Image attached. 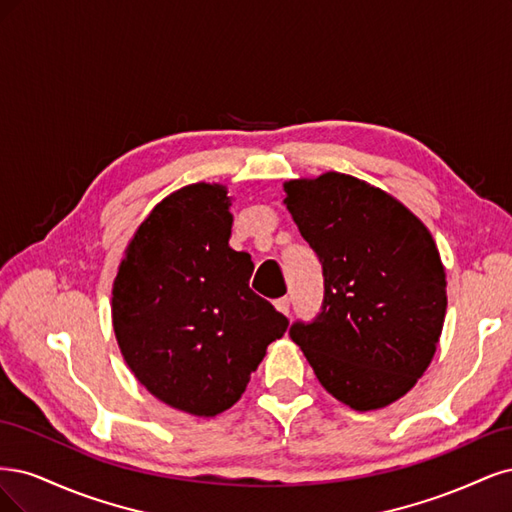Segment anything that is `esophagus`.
<instances>
[{"label":"esophagus","instance_id":"34e87169","mask_svg":"<svg viewBox=\"0 0 512 512\" xmlns=\"http://www.w3.org/2000/svg\"><path fill=\"white\" fill-rule=\"evenodd\" d=\"M274 306H276V310H278V312H283V315H289L291 300H289V298H280V300H276V302H274Z\"/></svg>","mask_w":512,"mask_h":512}]
</instances>
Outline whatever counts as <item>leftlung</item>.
<instances>
[{"label": "left lung", "mask_w": 512, "mask_h": 512, "mask_svg": "<svg viewBox=\"0 0 512 512\" xmlns=\"http://www.w3.org/2000/svg\"><path fill=\"white\" fill-rule=\"evenodd\" d=\"M285 206L323 263L315 323H295L327 393L353 410L385 408L430 368L447 315V274L430 229L398 197L351 174L283 185Z\"/></svg>", "instance_id": "left-lung-1"}]
</instances>
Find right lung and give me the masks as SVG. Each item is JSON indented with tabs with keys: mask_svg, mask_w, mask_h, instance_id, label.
<instances>
[{
	"mask_svg": "<svg viewBox=\"0 0 512 512\" xmlns=\"http://www.w3.org/2000/svg\"><path fill=\"white\" fill-rule=\"evenodd\" d=\"M221 183L176 189L146 214L112 283V327L138 383L193 417L246 391L289 321L249 287L253 261L229 246L234 197Z\"/></svg>",
	"mask_w": 512,
	"mask_h": 512,
	"instance_id": "1",
	"label": "right lung"
}]
</instances>
